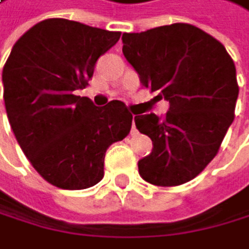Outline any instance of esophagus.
Returning a JSON list of instances; mask_svg holds the SVG:
<instances>
[{"label":"esophagus","mask_w":249,"mask_h":249,"mask_svg":"<svg viewBox=\"0 0 249 249\" xmlns=\"http://www.w3.org/2000/svg\"><path fill=\"white\" fill-rule=\"evenodd\" d=\"M133 118H135V114H133ZM131 133H133V135H135V133H136V127H135V124H133V128H131Z\"/></svg>","instance_id":"34e87169"}]
</instances>
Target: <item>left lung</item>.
<instances>
[{
	"label": "left lung",
	"mask_w": 249,
	"mask_h": 249,
	"mask_svg": "<svg viewBox=\"0 0 249 249\" xmlns=\"http://www.w3.org/2000/svg\"><path fill=\"white\" fill-rule=\"evenodd\" d=\"M122 42L142 87L170 102L162 118L135 116L136 128L153 141L151 153L138 162L139 175L158 187L182 185L214 159L234 121V61L222 42L185 22L124 33Z\"/></svg>",
	"instance_id": "1"
}]
</instances>
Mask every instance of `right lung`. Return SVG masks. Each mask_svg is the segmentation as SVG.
Returning <instances> with one entry per match:
<instances>
[{
  "label": "right lung",
  "instance_id": "1",
  "mask_svg": "<svg viewBox=\"0 0 249 249\" xmlns=\"http://www.w3.org/2000/svg\"><path fill=\"white\" fill-rule=\"evenodd\" d=\"M119 38L121 32L50 18L24 33L4 64V104L15 138L41 178L58 188L96 185L107 148L131 130L124 102L96 107L78 96L98 58Z\"/></svg>",
  "mask_w": 249,
  "mask_h": 249
}]
</instances>
